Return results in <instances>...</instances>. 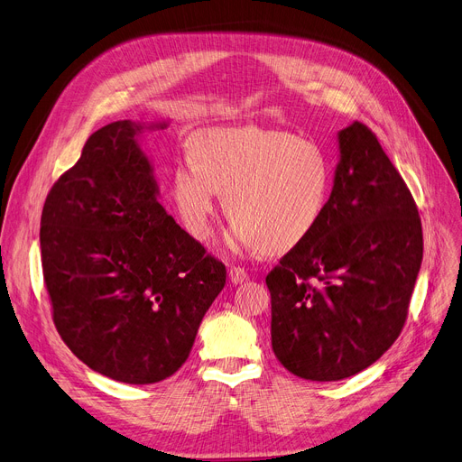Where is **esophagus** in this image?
Instances as JSON below:
<instances>
[{
    "label": "esophagus",
    "mask_w": 462,
    "mask_h": 462,
    "mask_svg": "<svg viewBox=\"0 0 462 462\" xmlns=\"http://www.w3.org/2000/svg\"><path fill=\"white\" fill-rule=\"evenodd\" d=\"M228 277H230V281H232L234 284H237V282H244V281H247L249 273L245 272V268H239V265H230Z\"/></svg>",
    "instance_id": "34e87169"
}]
</instances>
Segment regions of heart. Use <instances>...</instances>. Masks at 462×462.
Masks as SVG:
<instances>
[{"instance_id": "heart-1", "label": "heart", "mask_w": 462, "mask_h": 462, "mask_svg": "<svg viewBox=\"0 0 462 462\" xmlns=\"http://www.w3.org/2000/svg\"><path fill=\"white\" fill-rule=\"evenodd\" d=\"M331 166L317 142L282 131L209 129L174 172V202L187 232L208 239L218 192L232 218L230 239L263 253L292 249L317 228Z\"/></svg>"}]
</instances>
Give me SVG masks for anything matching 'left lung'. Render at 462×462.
Wrapping results in <instances>:
<instances>
[{"label":"left lung","mask_w":462,"mask_h":462,"mask_svg":"<svg viewBox=\"0 0 462 462\" xmlns=\"http://www.w3.org/2000/svg\"><path fill=\"white\" fill-rule=\"evenodd\" d=\"M338 148L317 228L265 277L273 352L317 382L367 369L397 341L423 258L416 200L376 136L354 121Z\"/></svg>","instance_id":"8db88e82"}]
</instances>
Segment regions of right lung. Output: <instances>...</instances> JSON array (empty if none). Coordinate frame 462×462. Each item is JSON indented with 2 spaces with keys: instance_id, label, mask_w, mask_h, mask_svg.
I'll return each instance as SVG.
<instances>
[{
  "instance_id": "add662e5",
  "label": "right lung",
  "mask_w": 462,
  "mask_h": 462,
  "mask_svg": "<svg viewBox=\"0 0 462 462\" xmlns=\"http://www.w3.org/2000/svg\"><path fill=\"white\" fill-rule=\"evenodd\" d=\"M142 129L124 119L93 133L41 215L60 337L89 369L125 383L172 376L226 282L225 263L157 202Z\"/></svg>"
}]
</instances>
